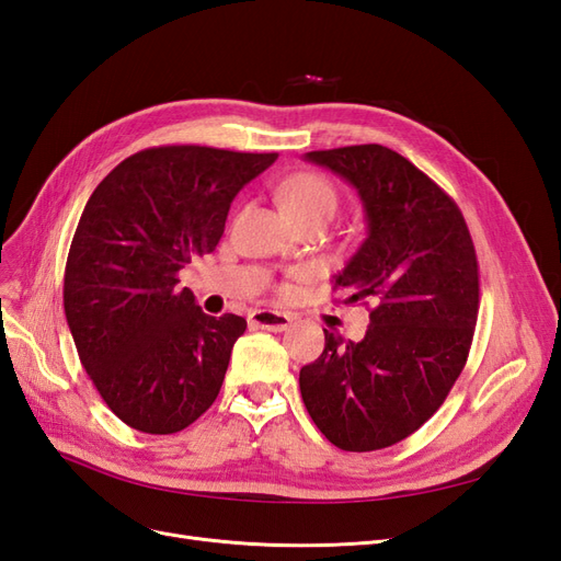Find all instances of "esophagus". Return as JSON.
I'll return each instance as SVG.
<instances>
[{
  "label": "esophagus",
  "mask_w": 561,
  "mask_h": 561,
  "mask_svg": "<svg viewBox=\"0 0 561 561\" xmlns=\"http://www.w3.org/2000/svg\"><path fill=\"white\" fill-rule=\"evenodd\" d=\"M250 328L254 330H268V332H285L293 325V316L290 313H280V311H271V309H260L252 311L250 318Z\"/></svg>",
  "instance_id": "1"
}]
</instances>
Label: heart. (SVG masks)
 <instances>
[{"mask_svg": "<svg viewBox=\"0 0 561 561\" xmlns=\"http://www.w3.org/2000/svg\"><path fill=\"white\" fill-rule=\"evenodd\" d=\"M280 206L295 222L311 217H322L330 222L339 206V194L328 178L318 173H297L283 182Z\"/></svg>", "mask_w": 561, "mask_h": 561, "instance_id": "b5f03b06", "label": "heart"}]
</instances>
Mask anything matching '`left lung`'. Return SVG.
<instances>
[{"label": "left lung", "mask_w": 561, "mask_h": 561, "mask_svg": "<svg viewBox=\"0 0 561 561\" xmlns=\"http://www.w3.org/2000/svg\"><path fill=\"white\" fill-rule=\"evenodd\" d=\"M358 192L367 236L334 287L369 304L360 342L325 330L299 371L301 400L344 451H375L419 431L461 375L480 309L478 257L456 203L381 145L309 151Z\"/></svg>", "instance_id": "left-lung-1"}]
</instances>
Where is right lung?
<instances>
[{
  "label": "right lung",
  "mask_w": 561,
  "mask_h": 561,
  "mask_svg": "<svg viewBox=\"0 0 561 561\" xmlns=\"http://www.w3.org/2000/svg\"><path fill=\"white\" fill-rule=\"evenodd\" d=\"M278 154L168 145L95 186L65 266V316L83 369L130 428L171 435L222 388L248 322L203 313L178 274L215 250L243 186Z\"/></svg>",
  "instance_id": "obj_1"
}]
</instances>
